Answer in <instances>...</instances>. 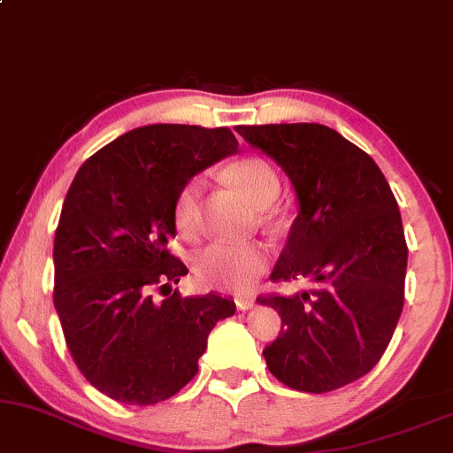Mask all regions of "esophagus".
I'll list each match as a JSON object with an SVG mask.
<instances>
[{"instance_id": "obj_1", "label": "esophagus", "mask_w": 453, "mask_h": 453, "mask_svg": "<svg viewBox=\"0 0 453 453\" xmlns=\"http://www.w3.org/2000/svg\"><path fill=\"white\" fill-rule=\"evenodd\" d=\"M236 306L238 310H250L255 306V299L250 296H242V297H236Z\"/></svg>"}]
</instances>
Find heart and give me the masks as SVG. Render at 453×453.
<instances>
[{
    "label": "heart",
    "mask_w": 453,
    "mask_h": 453,
    "mask_svg": "<svg viewBox=\"0 0 453 453\" xmlns=\"http://www.w3.org/2000/svg\"><path fill=\"white\" fill-rule=\"evenodd\" d=\"M226 179L255 206H268L280 192L279 174L261 157H244L226 171ZM203 181L189 179L177 192L173 219L177 232L192 238L198 232V203ZM270 265L268 249L264 244L212 242L200 249L192 259V270L200 285L247 291L265 274Z\"/></svg>",
    "instance_id": "heart-1"
}]
</instances>
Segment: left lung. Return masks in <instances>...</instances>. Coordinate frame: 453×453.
I'll return each instance as SVG.
<instances>
[{
  "mask_svg": "<svg viewBox=\"0 0 453 453\" xmlns=\"http://www.w3.org/2000/svg\"><path fill=\"white\" fill-rule=\"evenodd\" d=\"M274 157L297 192L299 215L272 282L306 279L296 296L268 293L280 334L264 348L288 388L329 392L378 365L405 302L407 242L399 204L373 157L323 124L238 127Z\"/></svg>",
  "mask_w": 453,
  "mask_h": 453,
  "instance_id": "8db88e82",
  "label": "left lung"
}]
</instances>
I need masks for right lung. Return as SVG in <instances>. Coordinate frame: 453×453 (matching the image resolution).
<instances>
[{
	"instance_id": "right-lung-1",
	"label": "right lung",
	"mask_w": 453,
	"mask_h": 453,
	"mask_svg": "<svg viewBox=\"0 0 453 453\" xmlns=\"http://www.w3.org/2000/svg\"><path fill=\"white\" fill-rule=\"evenodd\" d=\"M236 150L226 127H141L90 156L65 196L54 308L73 363L113 401L154 405L177 395L212 326L236 312L232 297L212 291L171 294L188 268L166 249L179 189Z\"/></svg>"
}]
</instances>
